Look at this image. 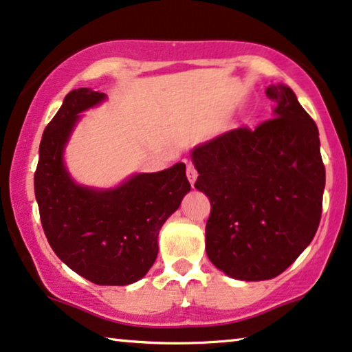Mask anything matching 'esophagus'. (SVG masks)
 Returning a JSON list of instances; mask_svg holds the SVG:
<instances>
[{
	"instance_id": "34e87169",
	"label": "esophagus",
	"mask_w": 352,
	"mask_h": 352,
	"mask_svg": "<svg viewBox=\"0 0 352 352\" xmlns=\"http://www.w3.org/2000/svg\"><path fill=\"white\" fill-rule=\"evenodd\" d=\"M186 177H188L191 185H193L195 180L198 179V170H196L193 164H186Z\"/></svg>"
}]
</instances>
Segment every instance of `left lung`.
<instances>
[{
  "instance_id": "left-lung-1",
  "label": "left lung",
  "mask_w": 352,
  "mask_h": 352,
  "mask_svg": "<svg viewBox=\"0 0 352 352\" xmlns=\"http://www.w3.org/2000/svg\"><path fill=\"white\" fill-rule=\"evenodd\" d=\"M274 117L196 148L195 186L208 196L206 252L228 277L282 274L316 235L325 166L318 129L289 87L270 85Z\"/></svg>"
}]
</instances>
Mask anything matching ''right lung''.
<instances>
[{"label":"right lung","mask_w":352,"mask_h":352,"mask_svg":"<svg viewBox=\"0 0 352 352\" xmlns=\"http://www.w3.org/2000/svg\"><path fill=\"white\" fill-rule=\"evenodd\" d=\"M104 93L78 88L46 125L35 170L41 227L56 256L96 285H130L151 269L157 235L190 191L185 164L156 173H138L116 190L75 185L63 164V149L78 112L98 104Z\"/></svg>","instance_id":"1"}]
</instances>
